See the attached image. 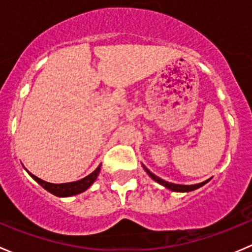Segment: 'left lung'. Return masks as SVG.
I'll use <instances>...</instances> for the list:
<instances>
[{
  "label": "left lung",
  "instance_id": "8db88e82",
  "mask_svg": "<svg viewBox=\"0 0 252 252\" xmlns=\"http://www.w3.org/2000/svg\"><path fill=\"white\" fill-rule=\"evenodd\" d=\"M145 171L149 173L150 177L152 178L154 180H156L157 183H159V184H162L163 187L168 188V189L173 190V191H192V190L197 189V188L202 187V185H205L206 183L208 182V180H206L204 183H200V184H195V185H180V184H174V183H169V182H166V180L161 179V178H158L157 175H155L154 173H151V172L149 171V169L146 168V167H144Z\"/></svg>",
  "mask_w": 252,
  "mask_h": 252
}]
</instances>
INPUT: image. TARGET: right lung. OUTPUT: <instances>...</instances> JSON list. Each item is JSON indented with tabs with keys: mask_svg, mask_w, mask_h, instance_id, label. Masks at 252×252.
<instances>
[{
	"mask_svg": "<svg viewBox=\"0 0 252 252\" xmlns=\"http://www.w3.org/2000/svg\"><path fill=\"white\" fill-rule=\"evenodd\" d=\"M98 173H100V166L95 169L91 174H89L88 177L83 178V179L78 180V182H72V183H64V184H52V183H47L45 180L40 179L36 175L29 173L32 177V179L36 180L40 185H41L44 189H46L47 191H50L51 194L56 195V196L60 197H65V196H72V195L80 194V192L85 191L89 187H91L94 182L97 178Z\"/></svg>",
	"mask_w": 252,
	"mask_h": 252,
	"instance_id": "add662e5",
	"label": "right lung"
}]
</instances>
